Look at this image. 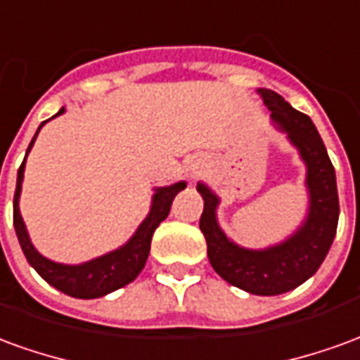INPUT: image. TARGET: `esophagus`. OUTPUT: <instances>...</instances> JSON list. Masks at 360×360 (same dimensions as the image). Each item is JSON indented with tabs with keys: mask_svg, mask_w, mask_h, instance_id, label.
I'll return each mask as SVG.
<instances>
[{
	"mask_svg": "<svg viewBox=\"0 0 360 360\" xmlns=\"http://www.w3.org/2000/svg\"><path fill=\"white\" fill-rule=\"evenodd\" d=\"M198 173H200V172H193V173H191V175H193V177H196V175H198Z\"/></svg>",
	"mask_w": 360,
	"mask_h": 360,
	"instance_id": "34e87169",
	"label": "esophagus"
}]
</instances>
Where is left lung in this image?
<instances>
[{"label": "left lung", "instance_id": "obj_1", "mask_svg": "<svg viewBox=\"0 0 360 360\" xmlns=\"http://www.w3.org/2000/svg\"><path fill=\"white\" fill-rule=\"evenodd\" d=\"M258 94L271 111V121L287 133L307 165L309 214L302 226L289 239L262 250L243 249L229 241L219 229L216 208L219 198L204 183L196 188L204 198L200 231L208 245V258L214 270L227 283L252 295L287 293L314 276L332 247L338 219L340 198L335 172L326 146L309 115L291 108L274 90L260 89Z\"/></svg>", "mask_w": 360, "mask_h": 360}]
</instances>
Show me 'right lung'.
<instances>
[{"label": "right lung", "mask_w": 360, "mask_h": 360, "mask_svg": "<svg viewBox=\"0 0 360 360\" xmlns=\"http://www.w3.org/2000/svg\"><path fill=\"white\" fill-rule=\"evenodd\" d=\"M63 111H65V108H61L56 115H61ZM44 123L38 127V131L42 129ZM38 131H36L32 142L28 144L27 154L32 148V144H34ZM25 162H27V156L22 160L19 173H17V188H15V198H13V226H15V231H17L20 249L25 252L28 264L32 266L50 285L59 289L61 293L71 295V297H77V299H98V297H103V295L119 289V287H125L127 283H131L141 274L144 264H146V258H148L152 235L156 231V227L167 218L175 195L187 187L185 181H179V183L169 185V187L156 188V193L152 196L150 214L139 226V229L134 231L133 237L123 247H119L117 250H111V252L103 255V257L94 258L90 262H84V264L79 266L59 264V262H51L48 258H44L32 247L30 237L27 233V227H25V221L20 218L19 196L20 187H22V177H25Z\"/></svg>", "instance_id": "obj_1"}]
</instances>
